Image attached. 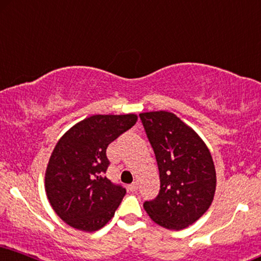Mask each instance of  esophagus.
I'll use <instances>...</instances> for the list:
<instances>
[{"label":"esophagus","instance_id":"34e87169","mask_svg":"<svg viewBox=\"0 0 261 261\" xmlns=\"http://www.w3.org/2000/svg\"><path fill=\"white\" fill-rule=\"evenodd\" d=\"M128 189H129L130 192H135L138 189V184L137 182H133V184H130L129 186H128Z\"/></svg>","mask_w":261,"mask_h":261}]
</instances>
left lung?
Wrapping results in <instances>:
<instances>
[{
    "label": "left lung",
    "mask_w": 261,
    "mask_h": 261,
    "mask_svg": "<svg viewBox=\"0 0 261 261\" xmlns=\"http://www.w3.org/2000/svg\"><path fill=\"white\" fill-rule=\"evenodd\" d=\"M153 148L161 189L144 208L158 225L181 230L197 222L211 205L216 169L211 153L192 128L168 111L139 115Z\"/></svg>",
    "instance_id": "left-lung-1"
}]
</instances>
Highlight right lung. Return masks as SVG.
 <instances>
[{"mask_svg":"<svg viewBox=\"0 0 261 261\" xmlns=\"http://www.w3.org/2000/svg\"><path fill=\"white\" fill-rule=\"evenodd\" d=\"M137 115H93L60 139L45 172V191L57 216L73 228L96 231L113 218L126 188L107 177V148L137 123Z\"/></svg>","mask_w":261,"mask_h":261,"instance_id":"1","label":"right lung"}]
</instances>
